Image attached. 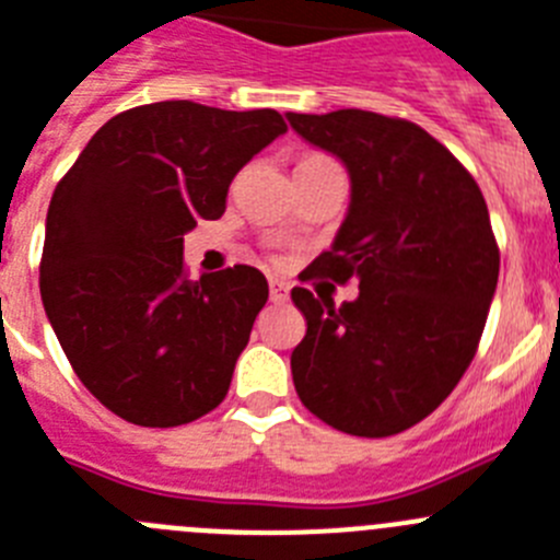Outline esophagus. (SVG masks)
Returning a JSON list of instances; mask_svg holds the SVG:
<instances>
[{"label": "esophagus", "mask_w": 560, "mask_h": 560, "mask_svg": "<svg viewBox=\"0 0 560 560\" xmlns=\"http://www.w3.org/2000/svg\"><path fill=\"white\" fill-rule=\"evenodd\" d=\"M287 299H290V284L281 279H270V301H276V304H284Z\"/></svg>", "instance_id": "1"}]
</instances>
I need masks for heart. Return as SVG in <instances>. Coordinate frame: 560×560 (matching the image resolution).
Here are the masks:
<instances>
[{
	"instance_id": "1",
	"label": "heart",
	"mask_w": 560,
	"mask_h": 560,
	"mask_svg": "<svg viewBox=\"0 0 560 560\" xmlns=\"http://www.w3.org/2000/svg\"><path fill=\"white\" fill-rule=\"evenodd\" d=\"M315 159H324V155H306L304 161H315Z\"/></svg>"
}]
</instances>
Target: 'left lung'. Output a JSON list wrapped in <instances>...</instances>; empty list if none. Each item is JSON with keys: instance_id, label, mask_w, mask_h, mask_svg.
Returning a JSON list of instances; mask_svg holds the SVG:
<instances>
[{"instance_id": "left-lung-1", "label": "left lung", "mask_w": 560, "mask_h": 560, "mask_svg": "<svg viewBox=\"0 0 560 560\" xmlns=\"http://www.w3.org/2000/svg\"><path fill=\"white\" fill-rule=\"evenodd\" d=\"M351 178L346 220L301 279L360 281L354 301L292 290L306 335L290 357L299 399L349 435L410 430L441 405L486 329L500 248L480 186L424 128L342 108L287 114Z\"/></svg>"}]
</instances>
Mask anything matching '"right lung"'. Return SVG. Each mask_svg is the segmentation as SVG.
Masks as SVG:
<instances>
[{
	"mask_svg": "<svg viewBox=\"0 0 560 560\" xmlns=\"http://www.w3.org/2000/svg\"><path fill=\"white\" fill-rule=\"evenodd\" d=\"M281 133L273 108L139 105L55 186L44 312L80 382L130 424H189L225 399L268 279L250 265L186 279L184 234L223 214L234 175Z\"/></svg>",
	"mask_w": 560,
	"mask_h": 560,
	"instance_id": "right-lung-1",
	"label": "right lung"
}]
</instances>
